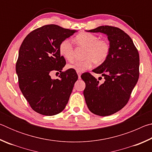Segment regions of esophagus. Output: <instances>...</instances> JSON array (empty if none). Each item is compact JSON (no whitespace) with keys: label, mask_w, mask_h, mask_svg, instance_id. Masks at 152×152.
Masks as SVG:
<instances>
[{"label":"esophagus","mask_w":152,"mask_h":152,"mask_svg":"<svg viewBox=\"0 0 152 152\" xmlns=\"http://www.w3.org/2000/svg\"><path fill=\"white\" fill-rule=\"evenodd\" d=\"M77 74H78V78L80 79V78H81V74H82V73L80 72H77Z\"/></svg>","instance_id":"esophagus-1"}]
</instances>
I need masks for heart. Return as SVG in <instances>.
<instances>
[{"mask_svg": "<svg viewBox=\"0 0 152 152\" xmlns=\"http://www.w3.org/2000/svg\"><path fill=\"white\" fill-rule=\"evenodd\" d=\"M79 45L86 48L83 60H76L67 65L68 69L76 72H83L91 68L94 63L101 64L106 61L110 55V43L106 39H99V36L91 33H81L75 37ZM60 55L66 60L74 59V47L69 39H64L59 45Z\"/></svg>", "mask_w": 152, "mask_h": 152, "instance_id": "1", "label": "heart"}]
</instances>
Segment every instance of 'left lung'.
Here are the masks:
<instances>
[{"label": "left lung", "instance_id": "1", "mask_svg": "<svg viewBox=\"0 0 152 152\" xmlns=\"http://www.w3.org/2000/svg\"><path fill=\"white\" fill-rule=\"evenodd\" d=\"M88 31L107 34L111 49L107 60L92 70L102 74L103 83L91 73L82 74L86 84L84 96L92 113L109 116L122 109L129 100L140 76V56L132 38L119 28L104 25Z\"/></svg>", "mask_w": 152, "mask_h": 152}]
</instances>
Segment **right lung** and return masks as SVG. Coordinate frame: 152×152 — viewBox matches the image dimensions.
Wrapping results in <instances>:
<instances>
[{"label": "right lung", "instance_id": "obj_1", "mask_svg": "<svg viewBox=\"0 0 152 152\" xmlns=\"http://www.w3.org/2000/svg\"><path fill=\"white\" fill-rule=\"evenodd\" d=\"M76 30L47 25L28 34L20 45L16 63L20 91L35 112L52 116L65 109L78 76L76 71H61L66 65L59 45ZM60 72V79L50 74Z\"/></svg>", "mask_w": 152, "mask_h": 152}]
</instances>
